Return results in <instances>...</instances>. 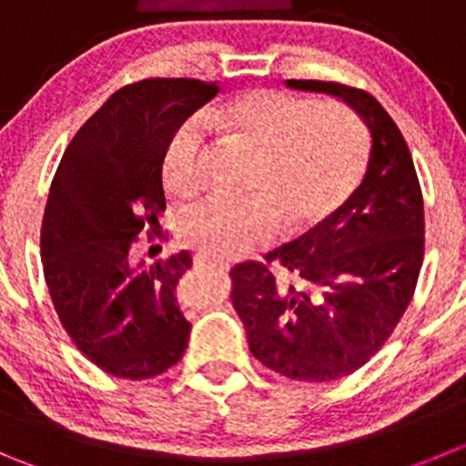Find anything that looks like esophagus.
<instances>
[{
	"label": "esophagus",
	"instance_id": "34e87169",
	"mask_svg": "<svg viewBox=\"0 0 466 466\" xmlns=\"http://www.w3.org/2000/svg\"><path fill=\"white\" fill-rule=\"evenodd\" d=\"M193 259H195V264H207V267H211V268H220V271H228V268H229V264H228V262H220V259L207 258V255H202V253L195 255Z\"/></svg>",
	"mask_w": 466,
	"mask_h": 466
}]
</instances>
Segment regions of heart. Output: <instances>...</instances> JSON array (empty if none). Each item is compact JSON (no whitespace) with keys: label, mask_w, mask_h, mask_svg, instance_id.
<instances>
[{"label":"heart","mask_w":466,"mask_h":466,"mask_svg":"<svg viewBox=\"0 0 466 466\" xmlns=\"http://www.w3.org/2000/svg\"><path fill=\"white\" fill-rule=\"evenodd\" d=\"M238 140L259 149L253 195H207L184 208L179 237L213 258H241L285 228L301 232L329 218L347 199L365 163V130L345 106H315L276 89H255L216 110ZM207 130L186 116L160 156L163 184L174 198L204 186Z\"/></svg>","instance_id":"obj_1"}]
</instances>
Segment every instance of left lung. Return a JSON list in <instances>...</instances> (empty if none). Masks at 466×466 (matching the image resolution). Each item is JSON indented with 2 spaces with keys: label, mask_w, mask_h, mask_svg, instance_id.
<instances>
[{
  "label": "left lung",
  "mask_w": 466,
  "mask_h": 466,
  "mask_svg": "<svg viewBox=\"0 0 466 466\" xmlns=\"http://www.w3.org/2000/svg\"><path fill=\"white\" fill-rule=\"evenodd\" d=\"M287 86L350 103L370 128V156L360 186L329 218L264 262L229 271V299L259 363L287 380L331 381L384 347L414 297L425 255L423 193L410 147L375 96L326 80Z\"/></svg>",
  "instance_id": "obj_1"
}]
</instances>
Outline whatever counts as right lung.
<instances>
[{
  "mask_svg": "<svg viewBox=\"0 0 466 466\" xmlns=\"http://www.w3.org/2000/svg\"><path fill=\"white\" fill-rule=\"evenodd\" d=\"M218 91L198 77L121 86L73 135L52 179L41 225L52 306L82 356L119 380L163 375L188 345L190 324L174 289L190 253L154 264H142L137 253L149 246L151 258L165 238V142Z\"/></svg>",
  "mask_w": 466,
  "mask_h": 466,
  "instance_id": "obj_1",
  "label": "right lung"
}]
</instances>
